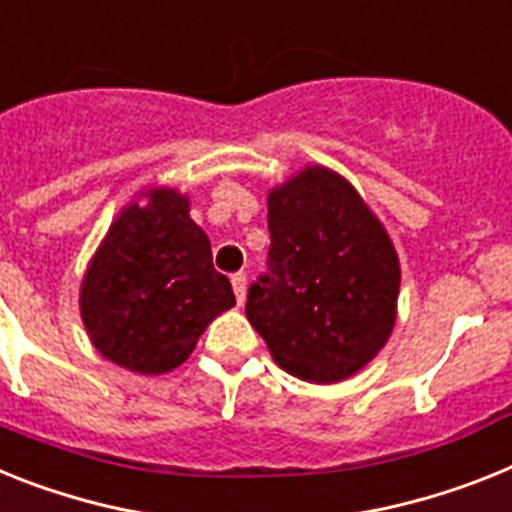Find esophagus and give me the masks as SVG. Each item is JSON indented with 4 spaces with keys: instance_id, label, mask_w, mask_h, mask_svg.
I'll return each instance as SVG.
<instances>
[{
    "instance_id": "34e87169",
    "label": "esophagus",
    "mask_w": 512,
    "mask_h": 512,
    "mask_svg": "<svg viewBox=\"0 0 512 512\" xmlns=\"http://www.w3.org/2000/svg\"><path fill=\"white\" fill-rule=\"evenodd\" d=\"M231 286H234L236 302L242 304L244 294H247V273H234V276H231Z\"/></svg>"
}]
</instances>
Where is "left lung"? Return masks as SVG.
Listing matches in <instances>:
<instances>
[{
  "label": "left lung",
  "instance_id": "1",
  "mask_svg": "<svg viewBox=\"0 0 512 512\" xmlns=\"http://www.w3.org/2000/svg\"><path fill=\"white\" fill-rule=\"evenodd\" d=\"M268 231V270L249 286L247 320L289 375L346 380L393 330L401 268L388 234L322 166L270 192Z\"/></svg>",
  "mask_w": 512,
  "mask_h": 512
}]
</instances>
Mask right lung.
<instances>
[{
  "instance_id": "obj_1",
  "label": "right lung",
  "mask_w": 512,
  "mask_h": 512,
  "mask_svg": "<svg viewBox=\"0 0 512 512\" xmlns=\"http://www.w3.org/2000/svg\"><path fill=\"white\" fill-rule=\"evenodd\" d=\"M234 302L229 278L213 268L208 236L176 190H156L145 208L122 210L80 291L93 346L140 375L179 367L208 322Z\"/></svg>"
}]
</instances>
